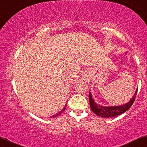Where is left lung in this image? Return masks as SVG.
Wrapping results in <instances>:
<instances>
[{
    "label": "left lung",
    "instance_id": "8db88e82",
    "mask_svg": "<svg viewBox=\"0 0 147 147\" xmlns=\"http://www.w3.org/2000/svg\"><path fill=\"white\" fill-rule=\"evenodd\" d=\"M137 90L136 91L134 96L131 98L129 102H128L125 105L119 106V107H106L102 106H99L97 104H96L94 99L92 97V95L90 93L89 94V99H90V105L92 111L95 113L96 115H98L99 117H116L117 115H119L122 113H125L128 109L131 107L134 102L136 96L137 94Z\"/></svg>",
    "mask_w": 147,
    "mask_h": 147
}]
</instances>
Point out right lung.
I'll return each mask as SVG.
<instances>
[{
  "label": "right lung",
  "instance_id": "right-lung-1",
  "mask_svg": "<svg viewBox=\"0 0 147 147\" xmlns=\"http://www.w3.org/2000/svg\"><path fill=\"white\" fill-rule=\"evenodd\" d=\"M66 106H65V107H64V109H62V111H60V112H59V113H56V114H55V115H53V116H51V117H57V116H59V115H61V113H63V112H64V111H65V109H66Z\"/></svg>",
  "mask_w": 147,
  "mask_h": 147
}]
</instances>
